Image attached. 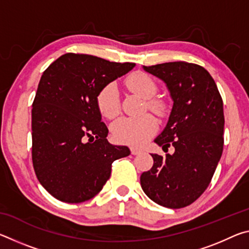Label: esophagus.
Here are the masks:
<instances>
[{"label":"esophagus","instance_id":"1","mask_svg":"<svg viewBox=\"0 0 249 249\" xmlns=\"http://www.w3.org/2000/svg\"><path fill=\"white\" fill-rule=\"evenodd\" d=\"M141 153H142L141 149L135 148V147H132V148H130V154H132V155H138V154H141Z\"/></svg>","mask_w":249,"mask_h":249}]
</instances>
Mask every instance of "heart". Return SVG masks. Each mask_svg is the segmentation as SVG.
<instances>
[{
  "instance_id": "heart-1",
  "label": "heart",
  "mask_w": 249,
  "mask_h": 249,
  "mask_svg": "<svg viewBox=\"0 0 249 249\" xmlns=\"http://www.w3.org/2000/svg\"><path fill=\"white\" fill-rule=\"evenodd\" d=\"M126 87L145 99V107L161 115L165 107L161 101L154 99L157 92V84L148 73L137 71L129 74L125 80ZM96 105L101 115L107 120H113L120 114V94L114 83L105 86L96 96ZM158 123L150 114L140 117H122L112 125L113 138L119 144L141 146L157 132Z\"/></svg>"
}]
</instances>
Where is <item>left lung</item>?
<instances>
[{
    "mask_svg": "<svg viewBox=\"0 0 249 249\" xmlns=\"http://www.w3.org/2000/svg\"><path fill=\"white\" fill-rule=\"evenodd\" d=\"M144 69L165 81L174 100L169 121L155 142L162 149L172 145L175 154H151L154 165L142 174L141 185L157 204L181 209L206 190L221 159L222 96L208 70L199 65L174 61Z\"/></svg>",
    "mask_w": 249,
    "mask_h": 249,
    "instance_id": "obj_1",
    "label": "left lung"
}]
</instances>
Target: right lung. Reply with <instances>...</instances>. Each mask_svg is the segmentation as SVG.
I'll return each mask as SVG.
<instances>
[{
    "label": "right lung",
    "instance_id": "right-lung-1",
    "mask_svg": "<svg viewBox=\"0 0 249 249\" xmlns=\"http://www.w3.org/2000/svg\"><path fill=\"white\" fill-rule=\"evenodd\" d=\"M134 66L68 53L44 71L32 108V160L37 179L56 199H92L108 180L113 161L130 154L107 142L96 96Z\"/></svg>",
    "mask_w": 249,
    "mask_h": 249
}]
</instances>
